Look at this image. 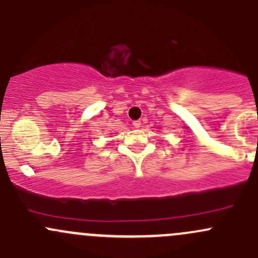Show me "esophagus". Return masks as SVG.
Returning a JSON list of instances; mask_svg holds the SVG:
<instances>
[{"instance_id":"esophagus-1","label":"esophagus","mask_w":258,"mask_h":258,"mask_svg":"<svg viewBox=\"0 0 258 258\" xmlns=\"http://www.w3.org/2000/svg\"><path fill=\"white\" fill-rule=\"evenodd\" d=\"M132 124H134L135 128H140V127H141V121H134Z\"/></svg>"}]
</instances>
